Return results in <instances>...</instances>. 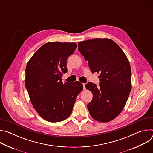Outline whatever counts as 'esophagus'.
Wrapping results in <instances>:
<instances>
[{
	"label": "esophagus",
	"mask_w": 153,
	"mask_h": 153,
	"mask_svg": "<svg viewBox=\"0 0 153 153\" xmlns=\"http://www.w3.org/2000/svg\"><path fill=\"white\" fill-rule=\"evenodd\" d=\"M83 89H85V83H83Z\"/></svg>",
	"instance_id": "1"
}]
</instances>
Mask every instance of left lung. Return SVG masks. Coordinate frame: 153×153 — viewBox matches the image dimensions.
<instances>
[{
  "mask_svg": "<svg viewBox=\"0 0 153 153\" xmlns=\"http://www.w3.org/2000/svg\"><path fill=\"white\" fill-rule=\"evenodd\" d=\"M78 50L88 61L93 73H100L99 86L88 82L93 93L87 105L90 116L100 122H110L121 113L131 90V70L128 58L110 39H93L78 43Z\"/></svg>",
  "mask_w": 153,
  "mask_h": 153,
  "instance_id": "obj_1",
  "label": "left lung"
}]
</instances>
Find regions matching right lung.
I'll return each mask as SVG.
<instances>
[{
	"label": "right lung",
	"mask_w": 153,
	"mask_h": 153,
	"mask_svg": "<svg viewBox=\"0 0 153 153\" xmlns=\"http://www.w3.org/2000/svg\"><path fill=\"white\" fill-rule=\"evenodd\" d=\"M76 48L75 42H48L27 63L26 88L35 110L47 121L58 122L68 118L83 90L79 81L63 83L62 79L67 72V58Z\"/></svg>",
	"instance_id": "right-lung-1"
}]
</instances>
